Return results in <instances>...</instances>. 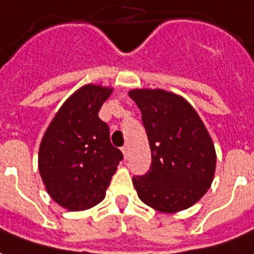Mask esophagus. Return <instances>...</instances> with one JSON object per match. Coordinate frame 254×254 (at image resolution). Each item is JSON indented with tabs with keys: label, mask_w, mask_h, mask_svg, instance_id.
<instances>
[{
	"label": "esophagus",
	"mask_w": 254,
	"mask_h": 254,
	"mask_svg": "<svg viewBox=\"0 0 254 254\" xmlns=\"http://www.w3.org/2000/svg\"><path fill=\"white\" fill-rule=\"evenodd\" d=\"M127 151H128V147H127V145H125L122 147V153L125 154V158H127Z\"/></svg>",
	"instance_id": "34e87169"
}]
</instances>
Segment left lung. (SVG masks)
Here are the masks:
<instances>
[{"label":"left lung","mask_w":254,"mask_h":254,"mask_svg":"<svg viewBox=\"0 0 254 254\" xmlns=\"http://www.w3.org/2000/svg\"><path fill=\"white\" fill-rule=\"evenodd\" d=\"M128 96L142 114L151 165L132 177L139 199L160 212L190 208L214 180L215 147L193 107L162 89H134Z\"/></svg>","instance_id":"obj_1"}]
</instances>
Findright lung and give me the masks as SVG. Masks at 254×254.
Returning <instances> with one entry per match:
<instances>
[{
    "instance_id": "1",
    "label": "right lung",
    "mask_w": 254,
    "mask_h": 254,
    "mask_svg": "<svg viewBox=\"0 0 254 254\" xmlns=\"http://www.w3.org/2000/svg\"><path fill=\"white\" fill-rule=\"evenodd\" d=\"M112 88L85 85L59 108L39 147V172L49 195L68 211L88 210L105 190L123 154L109 140L99 111Z\"/></svg>"
}]
</instances>
